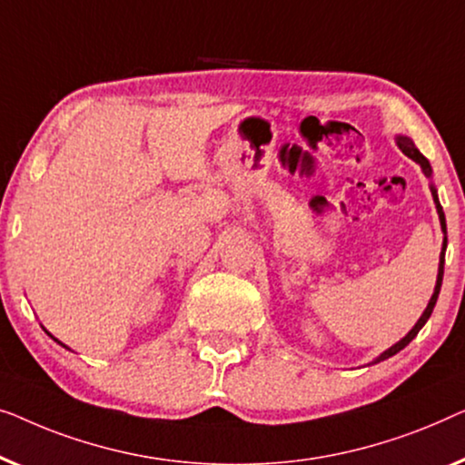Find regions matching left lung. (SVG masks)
Listing matches in <instances>:
<instances>
[{"label":"left lung","mask_w":465,"mask_h":465,"mask_svg":"<svg viewBox=\"0 0 465 465\" xmlns=\"http://www.w3.org/2000/svg\"><path fill=\"white\" fill-rule=\"evenodd\" d=\"M398 145H401V149L404 153L409 155L411 160H415L417 164L421 166V170L426 174H430L431 173V168H430V162L423 158V155L417 152L415 149V145L413 143H411L409 139H398ZM431 195H434V202H436V208H438V217H440V225H442V232L447 233V221H444V213H442V206H440V202H438V195H436V189H431ZM444 251H447V238H444V246H442V252H440V267H438V280H436V289H434V295H431V299H430V303H428V307H426V312H423V316L417 320V324L413 326V329H411V332L404 339H401V341H398L396 345H391L390 350H385L381 356L377 358L375 362H381V361H385V358H390V356H394V354H398V351H401L402 348H407V345L413 341V339L417 337V332L421 331V326L428 322V318L431 316V310H434V305H436V299H438V292H440V284H442V273H444Z\"/></svg>","instance_id":"left-lung-1"}]
</instances>
